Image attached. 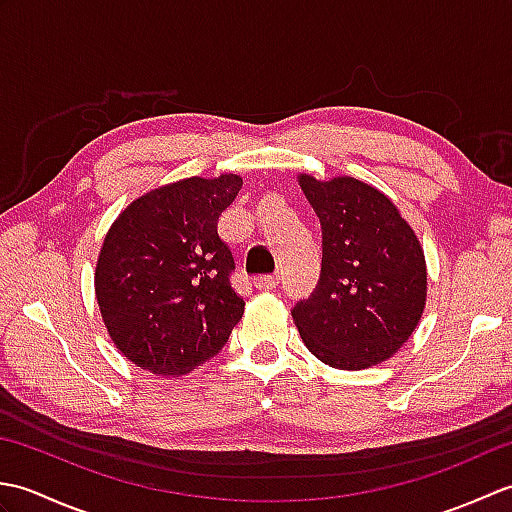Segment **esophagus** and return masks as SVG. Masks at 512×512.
<instances>
[{
  "label": "esophagus",
  "instance_id": "1",
  "mask_svg": "<svg viewBox=\"0 0 512 512\" xmlns=\"http://www.w3.org/2000/svg\"><path fill=\"white\" fill-rule=\"evenodd\" d=\"M253 284H255L257 290H264V292L275 290L279 286V277L277 275H264V277H257Z\"/></svg>",
  "mask_w": 512,
  "mask_h": 512
}]
</instances>
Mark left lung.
<instances>
[{
	"instance_id": "left-lung-1",
	"label": "left lung",
	"mask_w": 512,
	"mask_h": 512,
	"mask_svg": "<svg viewBox=\"0 0 512 512\" xmlns=\"http://www.w3.org/2000/svg\"><path fill=\"white\" fill-rule=\"evenodd\" d=\"M299 187L323 231L319 286L292 310L308 350L336 369H365L394 356L427 303V262L398 206L350 176Z\"/></svg>"
}]
</instances>
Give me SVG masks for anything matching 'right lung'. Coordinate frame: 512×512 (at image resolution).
Segmentation results:
<instances>
[{
  "label": "right lung",
  "instance_id": "add662e5",
  "mask_svg": "<svg viewBox=\"0 0 512 512\" xmlns=\"http://www.w3.org/2000/svg\"><path fill=\"white\" fill-rule=\"evenodd\" d=\"M242 178H184L127 206L107 231L94 292L107 334L136 367L156 376L193 372L222 350L244 314L231 288L235 262L217 217Z\"/></svg>",
  "mask_w": 512,
  "mask_h": 512
}]
</instances>
